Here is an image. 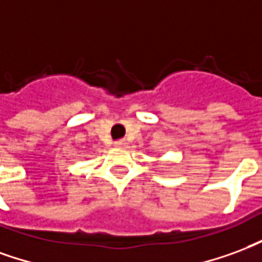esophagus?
I'll use <instances>...</instances> for the list:
<instances>
[{"label":"esophagus","instance_id":"obj_1","mask_svg":"<svg viewBox=\"0 0 262 262\" xmlns=\"http://www.w3.org/2000/svg\"><path fill=\"white\" fill-rule=\"evenodd\" d=\"M125 144H127V142L121 139V141H117V142H116V144H114V145H116L117 148H123V146H125Z\"/></svg>","mask_w":262,"mask_h":262}]
</instances>
